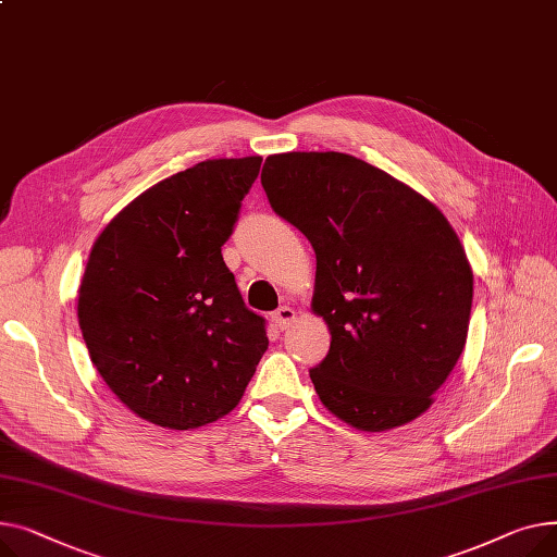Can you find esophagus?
Instances as JSON below:
<instances>
[{
	"instance_id": "34e87169",
	"label": "esophagus",
	"mask_w": 557,
	"mask_h": 557,
	"mask_svg": "<svg viewBox=\"0 0 557 557\" xmlns=\"http://www.w3.org/2000/svg\"><path fill=\"white\" fill-rule=\"evenodd\" d=\"M272 319H274V323L278 325V329L283 331V329H287V325L297 319V312H294V308H289V306H281L274 314H272Z\"/></svg>"
}]
</instances>
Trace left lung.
Listing matches in <instances>:
<instances>
[{"instance_id":"left-lung-1","label":"left lung","mask_w":557,"mask_h":557,"mask_svg":"<svg viewBox=\"0 0 557 557\" xmlns=\"http://www.w3.org/2000/svg\"><path fill=\"white\" fill-rule=\"evenodd\" d=\"M260 184L317 253L312 310L333 337L310 369L319 400L362 432L428 411L472 310V270L445 215L344 152L272 154Z\"/></svg>"}]
</instances>
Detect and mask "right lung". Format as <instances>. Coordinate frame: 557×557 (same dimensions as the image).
I'll return each mask as SVG.
<instances>
[{
  "label": "right lung",
  "instance_id": "1",
  "mask_svg": "<svg viewBox=\"0 0 557 557\" xmlns=\"http://www.w3.org/2000/svg\"><path fill=\"white\" fill-rule=\"evenodd\" d=\"M260 157L207 159L129 202L91 247L78 292L89 357L116 398L169 430L232 411L268 350L222 245Z\"/></svg>",
  "mask_w": 557,
  "mask_h": 557
}]
</instances>
